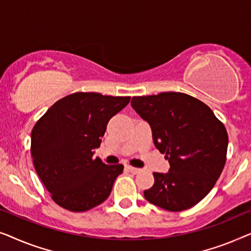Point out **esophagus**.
Listing matches in <instances>:
<instances>
[{"mask_svg": "<svg viewBox=\"0 0 251 251\" xmlns=\"http://www.w3.org/2000/svg\"><path fill=\"white\" fill-rule=\"evenodd\" d=\"M126 169H127V171H128L129 173H132V174H137V173L141 172L140 168L133 167V166H129V165L126 166Z\"/></svg>", "mask_w": 251, "mask_h": 251, "instance_id": "esophagus-1", "label": "esophagus"}]
</instances>
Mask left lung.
Listing matches in <instances>:
<instances>
[{
  "label": "left lung",
  "mask_w": 251,
  "mask_h": 251,
  "mask_svg": "<svg viewBox=\"0 0 251 251\" xmlns=\"http://www.w3.org/2000/svg\"><path fill=\"white\" fill-rule=\"evenodd\" d=\"M134 110L149 123L153 143L171 168L153 173L149 202L168 211L196 206L214 188L226 161V128L211 109L179 92L133 97Z\"/></svg>",
  "instance_id": "obj_1"
}]
</instances>
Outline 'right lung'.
Wrapping results in <instances>:
<instances>
[{"label": "right lung", "mask_w": 251, "mask_h": 251, "mask_svg": "<svg viewBox=\"0 0 251 251\" xmlns=\"http://www.w3.org/2000/svg\"><path fill=\"white\" fill-rule=\"evenodd\" d=\"M130 97L77 92L60 99L31 130L30 152L35 171L56 204L67 210L86 211L110 195L124 169L93 158L112 116Z\"/></svg>", "instance_id": "right-lung-1"}]
</instances>
